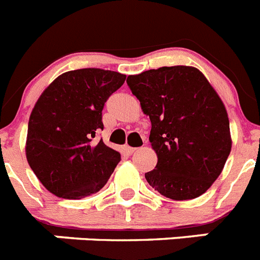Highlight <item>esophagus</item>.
Listing matches in <instances>:
<instances>
[{
  "label": "esophagus",
  "instance_id": "obj_1",
  "mask_svg": "<svg viewBox=\"0 0 260 260\" xmlns=\"http://www.w3.org/2000/svg\"><path fill=\"white\" fill-rule=\"evenodd\" d=\"M137 148H134V147H129V145H126L125 147V150H126V153H129V154H132L135 152V150H136Z\"/></svg>",
  "mask_w": 260,
  "mask_h": 260
}]
</instances>
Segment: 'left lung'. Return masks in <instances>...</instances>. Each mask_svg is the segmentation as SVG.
I'll return each instance as SVG.
<instances>
[{
    "label": "left lung",
    "mask_w": 260,
    "mask_h": 260,
    "mask_svg": "<svg viewBox=\"0 0 260 260\" xmlns=\"http://www.w3.org/2000/svg\"><path fill=\"white\" fill-rule=\"evenodd\" d=\"M126 83L152 123L157 165L145 173L148 184L174 201L200 197L221 174L231 150L221 98L190 66L148 70Z\"/></svg>",
    "instance_id": "8db88e82"
}]
</instances>
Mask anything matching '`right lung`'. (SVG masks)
<instances>
[{
  "label": "right lung",
  "instance_id": "add662e5",
  "mask_svg": "<svg viewBox=\"0 0 260 260\" xmlns=\"http://www.w3.org/2000/svg\"><path fill=\"white\" fill-rule=\"evenodd\" d=\"M125 75L102 69L67 71L37 100L27 126L26 158L43 186L56 197L80 200L107 184L120 153L103 140L104 103Z\"/></svg>",
  "mask_w": 260,
  "mask_h": 260
}]
</instances>
